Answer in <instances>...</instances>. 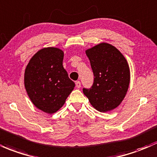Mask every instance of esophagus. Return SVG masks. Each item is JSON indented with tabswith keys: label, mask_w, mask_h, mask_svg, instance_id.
<instances>
[{
	"label": "esophagus",
	"mask_w": 157,
	"mask_h": 157,
	"mask_svg": "<svg viewBox=\"0 0 157 157\" xmlns=\"http://www.w3.org/2000/svg\"><path fill=\"white\" fill-rule=\"evenodd\" d=\"M75 84H76V87H77V89H80V88L81 87V83H80V81H76Z\"/></svg>",
	"instance_id": "1"
}]
</instances>
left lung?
Instances as JSON below:
<instances>
[{
	"label": "left lung",
	"instance_id": "1",
	"mask_svg": "<svg viewBox=\"0 0 157 157\" xmlns=\"http://www.w3.org/2000/svg\"><path fill=\"white\" fill-rule=\"evenodd\" d=\"M94 75V82L82 92L92 106L100 112L110 111L126 95L130 74L128 63L114 46L101 43L86 51Z\"/></svg>",
	"mask_w": 157,
	"mask_h": 157
}]
</instances>
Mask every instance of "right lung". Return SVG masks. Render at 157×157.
<instances>
[{"label":"right lung","mask_w":157,"mask_h":157,"mask_svg":"<svg viewBox=\"0 0 157 157\" xmlns=\"http://www.w3.org/2000/svg\"><path fill=\"white\" fill-rule=\"evenodd\" d=\"M64 53L56 48L40 50L31 58L25 73L26 91L33 104L44 113L59 110L75 86L63 68Z\"/></svg>","instance_id":"obj_1"}]
</instances>
